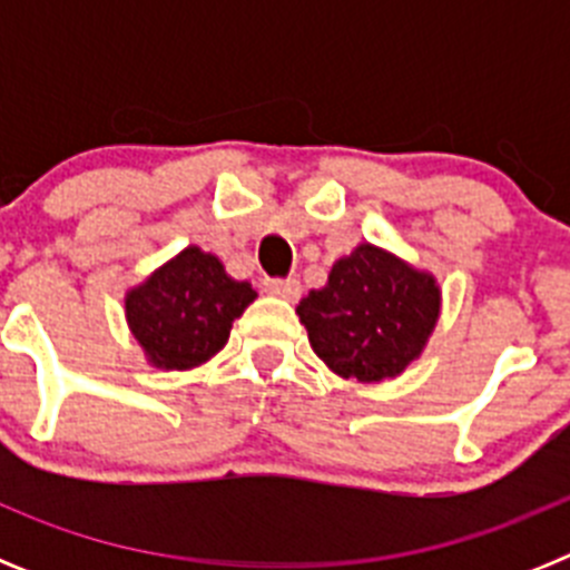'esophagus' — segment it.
Instances as JSON below:
<instances>
[{"label": "esophagus", "instance_id": "1", "mask_svg": "<svg viewBox=\"0 0 570 570\" xmlns=\"http://www.w3.org/2000/svg\"><path fill=\"white\" fill-rule=\"evenodd\" d=\"M262 285H265V291H268V294L282 296V299H288V302H296L302 294V285L296 276H288V279H265Z\"/></svg>", "mask_w": 570, "mask_h": 570}]
</instances>
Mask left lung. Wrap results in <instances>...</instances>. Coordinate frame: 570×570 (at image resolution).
Masks as SVG:
<instances>
[{
  "instance_id": "obj_1",
  "label": "left lung",
  "mask_w": 570,
  "mask_h": 570,
  "mask_svg": "<svg viewBox=\"0 0 570 570\" xmlns=\"http://www.w3.org/2000/svg\"><path fill=\"white\" fill-rule=\"evenodd\" d=\"M296 314L334 374L382 382L422 354L440 316V288L431 274L365 242L336 262L328 285L311 291Z\"/></svg>"
}]
</instances>
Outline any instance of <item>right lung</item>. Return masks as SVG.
I'll return each mask as SVG.
<instances>
[{"instance_id":"1","label":"right lung","mask_w":570,"mask_h":570,"mask_svg":"<svg viewBox=\"0 0 570 570\" xmlns=\"http://www.w3.org/2000/svg\"><path fill=\"white\" fill-rule=\"evenodd\" d=\"M254 299L248 282L230 279L214 254L190 245L130 291L125 316L148 362L185 371L223 351L234 320Z\"/></svg>"}]
</instances>
